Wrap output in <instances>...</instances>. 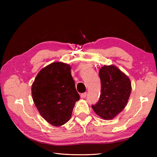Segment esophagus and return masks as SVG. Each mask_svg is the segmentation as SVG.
<instances>
[{"label":"esophagus","mask_w":157,"mask_h":157,"mask_svg":"<svg viewBox=\"0 0 157 157\" xmlns=\"http://www.w3.org/2000/svg\"><path fill=\"white\" fill-rule=\"evenodd\" d=\"M86 95H87V92H84V93H82V94L80 95V96L82 98H85L86 97Z\"/></svg>","instance_id":"esophagus-1"}]
</instances>
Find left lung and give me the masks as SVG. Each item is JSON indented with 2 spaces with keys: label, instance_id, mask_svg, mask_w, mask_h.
Instances as JSON below:
<instances>
[{
  "label": "left lung",
  "instance_id": "1",
  "mask_svg": "<svg viewBox=\"0 0 157 157\" xmlns=\"http://www.w3.org/2000/svg\"><path fill=\"white\" fill-rule=\"evenodd\" d=\"M101 94L98 101L92 105L94 112L104 119H112L121 112L128 103L132 86L129 78L114 65L100 69Z\"/></svg>",
  "mask_w": 157,
  "mask_h": 157
}]
</instances>
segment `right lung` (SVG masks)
<instances>
[{
  "instance_id": "add662e5",
  "label": "right lung",
  "mask_w": 157,
  "mask_h": 157,
  "mask_svg": "<svg viewBox=\"0 0 157 157\" xmlns=\"http://www.w3.org/2000/svg\"><path fill=\"white\" fill-rule=\"evenodd\" d=\"M32 94L40 114L46 121L54 126L65 124L79 100L71 67L55 62L43 68L32 86Z\"/></svg>"
}]
</instances>
